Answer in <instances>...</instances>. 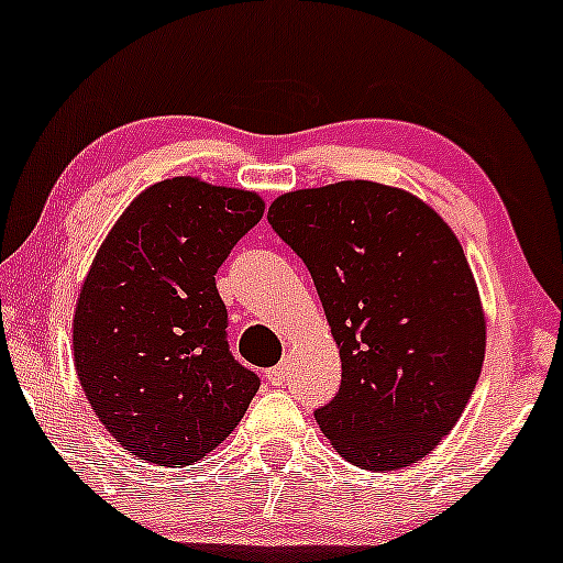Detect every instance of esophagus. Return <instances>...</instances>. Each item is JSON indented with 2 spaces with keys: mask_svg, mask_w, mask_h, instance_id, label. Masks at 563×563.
<instances>
[{
  "mask_svg": "<svg viewBox=\"0 0 563 563\" xmlns=\"http://www.w3.org/2000/svg\"><path fill=\"white\" fill-rule=\"evenodd\" d=\"M287 375H289V362H282L265 372V380H268L271 385H282L284 380H287Z\"/></svg>",
  "mask_w": 563,
  "mask_h": 563,
  "instance_id": "34e87169",
  "label": "esophagus"
}]
</instances>
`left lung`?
Returning a JSON list of instances; mask_svg holds the SVG:
<instances>
[{
    "instance_id": "obj_1",
    "label": "left lung",
    "mask_w": 563,
    "mask_h": 563,
    "mask_svg": "<svg viewBox=\"0 0 563 563\" xmlns=\"http://www.w3.org/2000/svg\"><path fill=\"white\" fill-rule=\"evenodd\" d=\"M268 223L306 263L343 362L319 428L358 468L418 463L460 420L484 364L457 236L426 201L372 180L284 194Z\"/></svg>"
}]
</instances>
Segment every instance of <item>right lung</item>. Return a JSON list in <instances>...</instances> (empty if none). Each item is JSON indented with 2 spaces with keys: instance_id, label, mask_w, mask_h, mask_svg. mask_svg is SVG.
<instances>
[{
  "instance_id": "add662e5",
  "label": "right lung",
  "mask_w": 563,
  "mask_h": 563,
  "mask_svg": "<svg viewBox=\"0 0 563 563\" xmlns=\"http://www.w3.org/2000/svg\"><path fill=\"white\" fill-rule=\"evenodd\" d=\"M263 210L252 191L162 180L95 255L74 313V364L95 415L141 460L197 463L261 388L229 349L214 274Z\"/></svg>"
}]
</instances>
